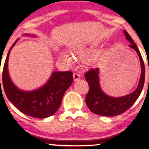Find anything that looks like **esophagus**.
<instances>
[{
    "label": "esophagus",
    "instance_id": "34e87169",
    "mask_svg": "<svg viewBox=\"0 0 149 149\" xmlns=\"http://www.w3.org/2000/svg\"><path fill=\"white\" fill-rule=\"evenodd\" d=\"M80 75L78 74V73H73V80H74V81H77V80H78L80 79Z\"/></svg>",
    "mask_w": 149,
    "mask_h": 149
}]
</instances>
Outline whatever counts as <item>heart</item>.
<instances>
[{"instance_id": "obj_1", "label": "heart", "mask_w": 149, "mask_h": 149, "mask_svg": "<svg viewBox=\"0 0 149 149\" xmlns=\"http://www.w3.org/2000/svg\"><path fill=\"white\" fill-rule=\"evenodd\" d=\"M62 58H63V59H66V60H67V61H70L69 57H68V56L66 55V54H64V53H63V54H62Z\"/></svg>"}]
</instances>
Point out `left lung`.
<instances>
[{
    "instance_id": "obj_1",
    "label": "left lung",
    "mask_w": 149,
    "mask_h": 149,
    "mask_svg": "<svg viewBox=\"0 0 149 149\" xmlns=\"http://www.w3.org/2000/svg\"><path fill=\"white\" fill-rule=\"evenodd\" d=\"M127 41L130 42V47L133 49L139 56L141 64V76L136 90L125 96L114 97L107 95L102 90L100 83V69H91L85 73V77L89 85V92L85 97V102L89 109L94 113L103 116H116L129 109L139 98L144 84L145 66L139 49L134 40L124 30Z\"/></svg>"
}]
</instances>
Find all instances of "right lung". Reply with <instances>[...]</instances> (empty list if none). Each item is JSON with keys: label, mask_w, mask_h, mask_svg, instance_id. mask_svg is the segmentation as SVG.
Wrapping results in <instances>:
<instances>
[{"label": "right lung", "mask_w": 149, "mask_h": 149, "mask_svg": "<svg viewBox=\"0 0 149 149\" xmlns=\"http://www.w3.org/2000/svg\"><path fill=\"white\" fill-rule=\"evenodd\" d=\"M24 36L37 37L29 33H25ZM18 40L19 39L10 47L3 66V85L5 93L8 100L25 115L37 118L49 117L58 110L65 92L72 84L73 73L69 71H53L46 83L36 90L26 91L18 88L12 80L8 71L10 51Z\"/></svg>", "instance_id": "right-lung-1"}]
</instances>
